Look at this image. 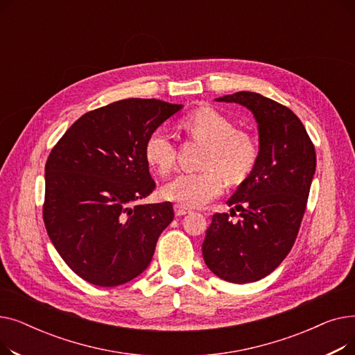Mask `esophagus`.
Wrapping results in <instances>:
<instances>
[{
    "label": "esophagus",
    "mask_w": 355,
    "mask_h": 355,
    "mask_svg": "<svg viewBox=\"0 0 355 355\" xmlns=\"http://www.w3.org/2000/svg\"><path fill=\"white\" fill-rule=\"evenodd\" d=\"M174 210H175V216H184V214H187V213H190V211H191L190 209L181 206V204H175V206H174Z\"/></svg>",
    "instance_id": "esophagus-1"
}]
</instances>
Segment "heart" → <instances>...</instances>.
I'll use <instances>...</instances> for the list:
<instances>
[{
	"mask_svg": "<svg viewBox=\"0 0 355 355\" xmlns=\"http://www.w3.org/2000/svg\"><path fill=\"white\" fill-rule=\"evenodd\" d=\"M189 137L207 144L201 166L196 173H181L168 182L162 194L181 206L198 207L218 197L230 184L243 182L259 159V145L253 134L237 129L234 122L213 107H198L181 119ZM145 159L159 175L175 166V142L165 126H157L145 141Z\"/></svg>",
	"mask_w": 355,
	"mask_h": 355,
	"instance_id": "obj_1",
	"label": "heart"
}]
</instances>
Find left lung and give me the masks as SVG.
I'll return each instance as SVG.
<instances>
[{
	"instance_id": "8db88e82",
	"label": "left lung",
	"mask_w": 355,
	"mask_h": 355,
	"mask_svg": "<svg viewBox=\"0 0 355 355\" xmlns=\"http://www.w3.org/2000/svg\"><path fill=\"white\" fill-rule=\"evenodd\" d=\"M217 101L253 112L260 149L254 170L227 201L241 211L239 220L232 222L227 213L213 214L202 257L218 277L249 284L272 273L291 252L306 210L316 154L304 123L289 107L254 92H236Z\"/></svg>"
}]
</instances>
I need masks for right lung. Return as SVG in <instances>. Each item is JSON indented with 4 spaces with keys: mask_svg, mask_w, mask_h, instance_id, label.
<instances>
[{
    "mask_svg": "<svg viewBox=\"0 0 355 355\" xmlns=\"http://www.w3.org/2000/svg\"><path fill=\"white\" fill-rule=\"evenodd\" d=\"M182 106L123 99L74 122L46 162L43 220L66 265L86 282L112 288L151 262L173 202L138 204L155 190L145 159L153 129Z\"/></svg>",
    "mask_w": 355,
    "mask_h": 355,
    "instance_id": "1",
    "label": "right lung"
}]
</instances>
